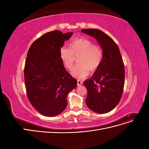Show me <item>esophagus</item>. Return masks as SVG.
<instances>
[{"mask_svg":"<svg viewBox=\"0 0 149 149\" xmlns=\"http://www.w3.org/2000/svg\"><path fill=\"white\" fill-rule=\"evenodd\" d=\"M83 84V81H81V80H78L77 81V84H78V86H80V85H81Z\"/></svg>","mask_w":149,"mask_h":149,"instance_id":"obj_1","label":"esophagus"}]
</instances>
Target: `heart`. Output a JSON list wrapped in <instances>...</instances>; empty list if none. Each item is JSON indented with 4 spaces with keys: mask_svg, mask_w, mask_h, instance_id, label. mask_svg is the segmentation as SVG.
Returning a JSON list of instances; mask_svg holds the SVG:
<instances>
[{
    "mask_svg": "<svg viewBox=\"0 0 149 149\" xmlns=\"http://www.w3.org/2000/svg\"><path fill=\"white\" fill-rule=\"evenodd\" d=\"M78 64L71 71L74 78L82 79L88 75L89 71H96L101 65L103 59V52L100 46L93 43L86 38H76L70 43V48H62L60 57L66 68H73L75 58Z\"/></svg>",
    "mask_w": 149,
    "mask_h": 149,
    "instance_id": "b5f03b06",
    "label": "heart"
}]
</instances>
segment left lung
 <instances>
[{
    "instance_id": "1",
    "label": "left lung",
    "mask_w": 149,
    "mask_h": 149,
    "mask_svg": "<svg viewBox=\"0 0 149 149\" xmlns=\"http://www.w3.org/2000/svg\"><path fill=\"white\" fill-rule=\"evenodd\" d=\"M81 31L95 38L103 52V59L92 78L84 81L88 91L86 104L98 114L109 112L118 104L123 93L125 70L118 46L109 35L98 29Z\"/></svg>"
}]
</instances>
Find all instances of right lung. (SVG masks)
<instances>
[{"instance_id": "add662e5", "label": "right lung", "mask_w": 149, "mask_h": 149, "mask_svg": "<svg viewBox=\"0 0 149 149\" xmlns=\"http://www.w3.org/2000/svg\"><path fill=\"white\" fill-rule=\"evenodd\" d=\"M72 35L49 31L36 40L27 53L24 68L26 94L31 104L45 116L61 114L67 106L68 94L77 86L60 57L61 48Z\"/></svg>"}]
</instances>
